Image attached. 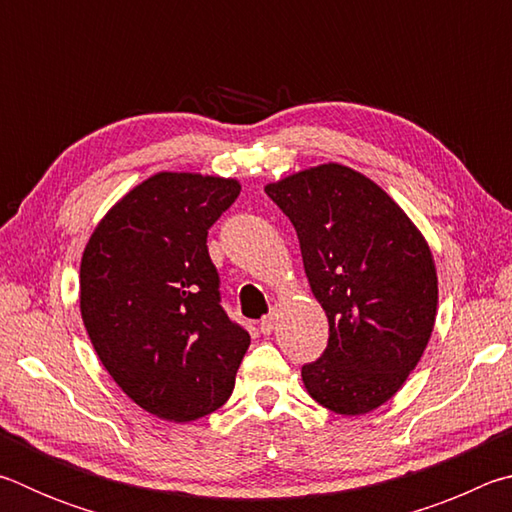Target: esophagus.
Masks as SVG:
<instances>
[{"label": "esophagus", "instance_id": "obj_1", "mask_svg": "<svg viewBox=\"0 0 512 512\" xmlns=\"http://www.w3.org/2000/svg\"><path fill=\"white\" fill-rule=\"evenodd\" d=\"M277 325V314L273 311V314H268L262 318V323H259V329H262V334H273V329Z\"/></svg>", "mask_w": 512, "mask_h": 512}]
</instances>
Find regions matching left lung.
Instances as JSON below:
<instances>
[{
	"mask_svg": "<svg viewBox=\"0 0 512 512\" xmlns=\"http://www.w3.org/2000/svg\"><path fill=\"white\" fill-rule=\"evenodd\" d=\"M298 232L311 293L325 309L323 357L302 366L307 393L339 415H363L404 386L431 339L438 275L406 212L339 162L268 183Z\"/></svg>",
	"mask_w": 512,
	"mask_h": 512,
	"instance_id": "1",
	"label": "left lung"
}]
</instances>
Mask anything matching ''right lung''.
<instances>
[{
	"label": "right lung",
	"mask_w": 512,
	"mask_h": 512,
	"mask_svg": "<svg viewBox=\"0 0 512 512\" xmlns=\"http://www.w3.org/2000/svg\"><path fill=\"white\" fill-rule=\"evenodd\" d=\"M239 180L160 171L110 207L81 259V316L103 368L155 418L228 402L250 334L221 307L207 230Z\"/></svg>",
	"instance_id": "add662e5"
}]
</instances>
